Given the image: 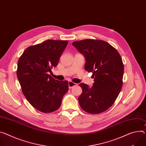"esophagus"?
<instances>
[{"label":"esophagus","instance_id":"esophagus-1","mask_svg":"<svg viewBox=\"0 0 146 146\" xmlns=\"http://www.w3.org/2000/svg\"><path fill=\"white\" fill-rule=\"evenodd\" d=\"M68 83H69V88H73L74 86H77V84L74 83L72 82V81H69Z\"/></svg>","mask_w":146,"mask_h":146}]
</instances>
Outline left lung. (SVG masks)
I'll use <instances>...</instances> for the list:
<instances>
[{"instance_id":"obj_1","label":"left lung","mask_w":146,"mask_h":146,"mask_svg":"<svg viewBox=\"0 0 146 146\" xmlns=\"http://www.w3.org/2000/svg\"><path fill=\"white\" fill-rule=\"evenodd\" d=\"M72 45L84 55V69L94 78L91 87L79 84L82 88L79 104L91 114L104 112L113 105L122 89L124 66L121 56L112 45L99 39H84Z\"/></svg>"}]
</instances>
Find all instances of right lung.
I'll list each match as a JSON object with an SVG mask.
<instances>
[{
    "label": "right lung",
    "instance_id": "right-lung-1",
    "mask_svg": "<svg viewBox=\"0 0 146 146\" xmlns=\"http://www.w3.org/2000/svg\"><path fill=\"white\" fill-rule=\"evenodd\" d=\"M68 41L46 40L26 49L17 63V76L22 92L34 108L50 113L60 107L69 90L68 81L55 80L48 72L58 65Z\"/></svg>",
    "mask_w": 146,
    "mask_h": 146
}]
</instances>
